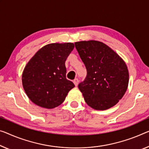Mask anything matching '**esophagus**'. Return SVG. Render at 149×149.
Wrapping results in <instances>:
<instances>
[{
    "mask_svg": "<svg viewBox=\"0 0 149 149\" xmlns=\"http://www.w3.org/2000/svg\"><path fill=\"white\" fill-rule=\"evenodd\" d=\"M73 82H74V85L76 86H77L78 84H79V79H75L74 80V81H73Z\"/></svg>",
    "mask_w": 149,
    "mask_h": 149,
    "instance_id": "esophagus-1",
    "label": "esophagus"
}]
</instances>
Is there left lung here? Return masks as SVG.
<instances>
[{
	"mask_svg": "<svg viewBox=\"0 0 149 149\" xmlns=\"http://www.w3.org/2000/svg\"><path fill=\"white\" fill-rule=\"evenodd\" d=\"M87 75L79 84L89 107L104 111L116 104L129 85V70L123 59L104 43L97 40L74 43Z\"/></svg>",
	"mask_w": 149,
	"mask_h": 149,
	"instance_id": "obj_1",
	"label": "left lung"
}]
</instances>
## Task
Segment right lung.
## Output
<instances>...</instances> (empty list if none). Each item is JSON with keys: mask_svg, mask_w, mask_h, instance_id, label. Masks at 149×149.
<instances>
[{"mask_svg": "<svg viewBox=\"0 0 149 149\" xmlns=\"http://www.w3.org/2000/svg\"><path fill=\"white\" fill-rule=\"evenodd\" d=\"M74 45L72 42L51 43L36 52L25 66L22 75L24 90L33 103L54 109L64 102L74 87L66 78L65 61Z\"/></svg>", "mask_w": 149, "mask_h": 149, "instance_id": "obj_1", "label": "right lung"}]
</instances>
